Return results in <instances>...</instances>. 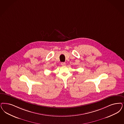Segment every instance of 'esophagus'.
<instances>
[{"label":"esophagus","instance_id":"esophagus-1","mask_svg":"<svg viewBox=\"0 0 124 124\" xmlns=\"http://www.w3.org/2000/svg\"><path fill=\"white\" fill-rule=\"evenodd\" d=\"M61 65H62V66H65V62H62V63H61Z\"/></svg>","mask_w":124,"mask_h":124}]
</instances>
